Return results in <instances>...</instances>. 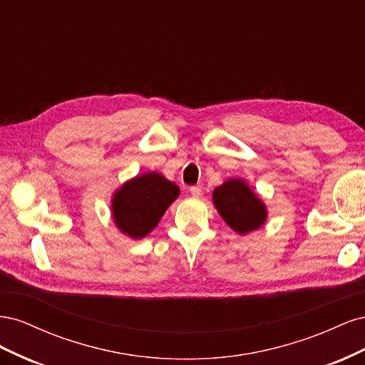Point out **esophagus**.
<instances>
[{
    "label": "esophagus",
    "instance_id": "obj_1",
    "mask_svg": "<svg viewBox=\"0 0 365 365\" xmlns=\"http://www.w3.org/2000/svg\"><path fill=\"white\" fill-rule=\"evenodd\" d=\"M190 193L197 197V196L202 195V189H201L200 185H192V187H190Z\"/></svg>",
    "mask_w": 365,
    "mask_h": 365
}]
</instances>
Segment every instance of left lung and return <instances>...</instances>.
<instances>
[{"label":"left lung","instance_id":"left-lung-1","mask_svg":"<svg viewBox=\"0 0 365 365\" xmlns=\"http://www.w3.org/2000/svg\"><path fill=\"white\" fill-rule=\"evenodd\" d=\"M213 201L225 222L240 235L259 228L267 219L262 201L240 180H230L216 187Z\"/></svg>","mask_w":365,"mask_h":365}]
</instances>
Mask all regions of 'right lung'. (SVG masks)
I'll use <instances>...</instances> for the list:
<instances>
[{
	"mask_svg": "<svg viewBox=\"0 0 365 365\" xmlns=\"http://www.w3.org/2000/svg\"><path fill=\"white\" fill-rule=\"evenodd\" d=\"M178 185L160 173H146L126 182L115 193L113 215L125 235L140 239L155 228L168 207L178 197Z\"/></svg>",
	"mask_w": 365,
	"mask_h": 365,
	"instance_id": "right-lung-1",
	"label": "right lung"
}]
</instances>
